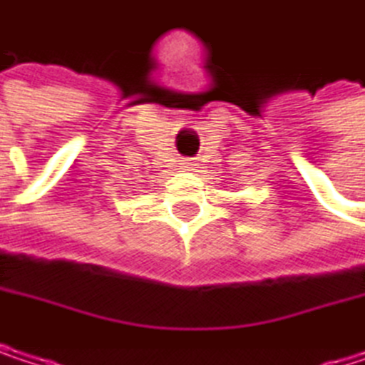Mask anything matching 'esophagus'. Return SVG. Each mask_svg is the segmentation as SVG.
Returning a JSON list of instances; mask_svg holds the SVG:
<instances>
[{
  "label": "esophagus",
  "instance_id": "obj_1",
  "mask_svg": "<svg viewBox=\"0 0 365 365\" xmlns=\"http://www.w3.org/2000/svg\"><path fill=\"white\" fill-rule=\"evenodd\" d=\"M191 165H193V163H191Z\"/></svg>",
  "mask_w": 365,
  "mask_h": 365
}]
</instances>
